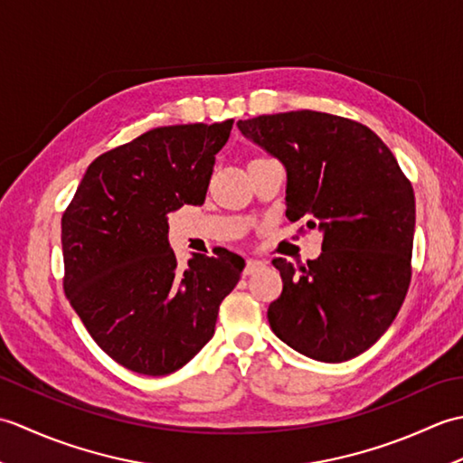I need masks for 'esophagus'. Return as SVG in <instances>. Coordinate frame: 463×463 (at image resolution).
Masks as SVG:
<instances>
[{"label":"esophagus","instance_id":"1","mask_svg":"<svg viewBox=\"0 0 463 463\" xmlns=\"http://www.w3.org/2000/svg\"><path fill=\"white\" fill-rule=\"evenodd\" d=\"M264 267V262L262 260H257V259H249L247 260V267H244V274H252V272H257L259 269H262Z\"/></svg>","mask_w":463,"mask_h":463}]
</instances>
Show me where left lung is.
<instances>
[{
    "label": "left lung",
    "mask_w": 463,
    "mask_h": 463,
    "mask_svg": "<svg viewBox=\"0 0 463 463\" xmlns=\"http://www.w3.org/2000/svg\"><path fill=\"white\" fill-rule=\"evenodd\" d=\"M287 171V216L322 232V254L284 259L272 332L320 362L360 356L394 322L410 287L416 199L396 156L366 125L318 111L239 121Z\"/></svg>",
    "instance_id": "8db88e82"
}]
</instances>
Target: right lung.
Instances as JSON below:
<instances>
[{
	"label": "right lung",
	"mask_w": 463,
	"mask_h": 463,
	"mask_svg": "<svg viewBox=\"0 0 463 463\" xmlns=\"http://www.w3.org/2000/svg\"><path fill=\"white\" fill-rule=\"evenodd\" d=\"M232 119L171 125L87 166L61 219L63 288L105 354L143 376L183 368L213 338L219 307L244 269L222 249L184 270L169 244V213L203 204Z\"/></svg>",
	"instance_id": "1"
}]
</instances>
